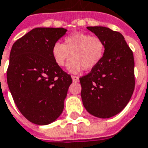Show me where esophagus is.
<instances>
[{"label":"esophagus","instance_id":"obj_1","mask_svg":"<svg viewBox=\"0 0 148 148\" xmlns=\"http://www.w3.org/2000/svg\"><path fill=\"white\" fill-rule=\"evenodd\" d=\"M72 80H73V82H77L79 80V77L75 76V75H72Z\"/></svg>","mask_w":148,"mask_h":148}]
</instances>
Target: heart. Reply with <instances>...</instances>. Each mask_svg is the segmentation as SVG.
<instances>
[{"label":"heart","mask_w":148,"mask_h":148,"mask_svg":"<svg viewBox=\"0 0 148 148\" xmlns=\"http://www.w3.org/2000/svg\"><path fill=\"white\" fill-rule=\"evenodd\" d=\"M104 40L99 36L85 33H76L66 37L63 44L56 42L52 47V54L55 62L63 67L66 62L68 71L78 73L83 69L90 71L98 65L105 55Z\"/></svg>","instance_id":"b5f03b06"}]
</instances>
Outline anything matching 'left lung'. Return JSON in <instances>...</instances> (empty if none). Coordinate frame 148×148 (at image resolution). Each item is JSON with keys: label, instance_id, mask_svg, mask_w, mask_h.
Masks as SVG:
<instances>
[{"label": "left lung", "instance_id": "obj_1", "mask_svg": "<svg viewBox=\"0 0 148 148\" xmlns=\"http://www.w3.org/2000/svg\"><path fill=\"white\" fill-rule=\"evenodd\" d=\"M87 29L104 40L103 60L80 77L83 105L92 115L108 119L121 112L135 88L134 58L121 33L104 27Z\"/></svg>", "mask_w": 148, "mask_h": 148}]
</instances>
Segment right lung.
<instances>
[{
  "instance_id": "add662e5",
  "label": "right lung",
  "mask_w": 148,
  "mask_h": 148,
  "mask_svg": "<svg viewBox=\"0 0 148 148\" xmlns=\"http://www.w3.org/2000/svg\"><path fill=\"white\" fill-rule=\"evenodd\" d=\"M64 28L38 27L13 44L7 82L18 110L36 125L54 121L63 112L70 74L52 57V47L66 34Z\"/></svg>"
}]
</instances>
